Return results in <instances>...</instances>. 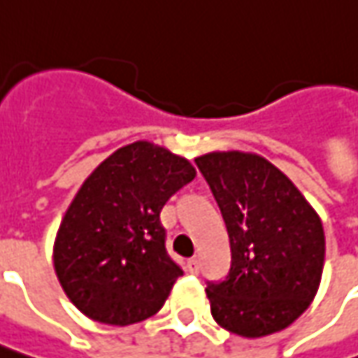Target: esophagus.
Here are the masks:
<instances>
[{"mask_svg": "<svg viewBox=\"0 0 358 358\" xmlns=\"http://www.w3.org/2000/svg\"><path fill=\"white\" fill-rule=\"evenodd\" d=\"M186 269H188L190 273H198V271H200V259H198V257H190V259L186 262Z\"/></svg>", "mask_w": 358, "mask_h": 358, "instance_id": "1", "label": "esophagus"}]
</instances>
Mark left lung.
Returning <instances> with one entry per match:
<instances>
[{
  "label": "left lung",
  "mask_w": 358,
  "mask_h": 358,
  "mask_svg": "<svg viewBox=\"0 0 358 358\" xmlns=\"http://www.w3.org/2000/svg\"><path fill=\"white\" fill-rule=\"evenodd\" d=\"M196 164L220 206L231 248L229 273L206 289L212 317L248 339L289 327L321 283V217L264 156L210 152L198 156Z\"/></svg>",
  "instance_id": "left-lung-1"
}]
</instances>
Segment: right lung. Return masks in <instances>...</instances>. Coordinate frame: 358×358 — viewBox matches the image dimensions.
<instances>
[{
	"instance_id": "right-lung-1",
	"label": "right lung",
	"mask_w": 358,
	"mask_h": 358,
	"mask_svg": "<svg viewBox=\"0 0 358 358\" xmlns=\"http://www.w3.org/2000/svg\"><path fill=\"white\" fill-rule=\"evenodd\" d=\"M194 178L186 158L138 141L83 182L53 248L59 283L80 313L124 327L162 309L184 271L168 255L160 212Z\"/></svg>"
}]
</instances>
